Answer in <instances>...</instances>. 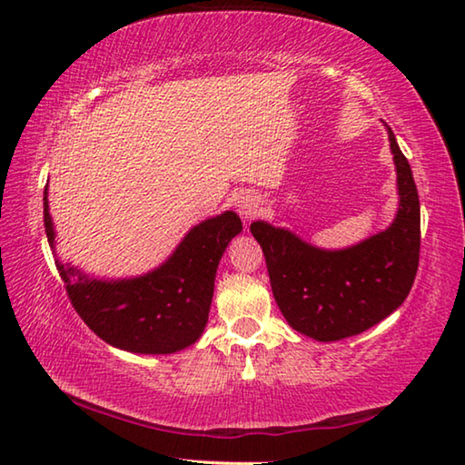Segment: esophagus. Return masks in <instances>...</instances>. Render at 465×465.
<instances>
[{"mask_svg": "<svg viewBox=\"0 0 465 465\" xmlns=\"http://www.w3.org/2000/svg\"><path fill=\"white\" fill-rule=\"evenodd\" d=\"M233 207L238 211L240 217L243 219V223H248L252 217L258 213V207H261V201H258L256 194L252 193H240L233 199Z\"/></svg>", "mask_w": 465, "mask_h": 465, "instance_id": "34e87169", "label": "esophagus"}]
</instances>
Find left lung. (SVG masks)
<instances>
[{
    "instance_id": "obj_1",
    "label": "left lung",
    "mask_w": 465,
    "mask_h": 465,
    "mask_svg": "<svg viewBox=\"0 0 465 465\" xmlns=\"http://www.w3.org/2000/svg\"><path fill=\"white\" fill-rule=\"evenodd\" d=\"M398 174V213L355 246L324 250L285 227L254 222L274 302L289 326L320 342L365 332L404 303L419 271L420 203L411 163L385 124Z\"/></svg>"
}]
</instances>
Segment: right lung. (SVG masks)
<instances>
[{
  "mask_svg": "<svg viewBox=\"0 0 465 465\" xmlns=\"http://www.w3.org/2000/svg\"><path fill=\"white\" fill-rule=\"evenodd\" d=\"M45 188V232L54 254V227ZM242 232L233 211L188 232L157 269L131 279H94L54 258L75 312L94 334L139 355H170L199 341L209 320L223 252ZM57 256V254H54Z\"/></svg>",
  "mask_w": 465,
  "mask_h": 465,
  "instance_id": "right-lung-1",
  "label": "right lung"
}]
</instances>
